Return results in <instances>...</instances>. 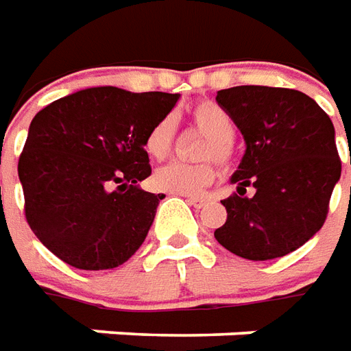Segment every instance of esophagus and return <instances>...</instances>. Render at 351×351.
<instances>
[{
  "label": "esophagus",
  "mask_w": 351,
  "mask_h": 351,
  "mask_svg": "<svg viewBox=\"0 0 351 351\" xmlns=\"http://www.w3.org/2000/svg\"><path fill=\"white\" fill-rule=\"evenodd\" d=\"M187 202L191 206H195V208H202L204 204L208 202V198H204V196H187Z\"/></svg>",
  "instance_id": "esophagus-1"
}]
</instances>
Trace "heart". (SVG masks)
Wrapping results in <instances>:
<instances>
[{
	"label": "heart",
	"instance_id": "obj_1",
	"mask_svg": "<svg viewBox=\"0 0 351 351\" xmlns=\"http://www.w3.org/2000/svg\"><path fill=\"white\" fill-rule=\"evenodd\" d=\"M189 119L196 130L208 136L200 149V158H213L215 162L228 168L234 158V123L225 109L213 101H198L189 109ZM176 140V121L166 115L158 119L145 136V151L149 155L162 160L171 153ZM217 180V168L211 162L185 164L173 162L156 171L153 183L158 191L170 195L193 196L200 195L204 189L210 187Z\"/></svg>",
	"mask_w": 351,
	"mask_h": 351
}]
</instances>
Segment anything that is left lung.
<instances>
[{
	"label": "left lung",
	"instance_id": "left-lung-1",
	"mask_svg": "<svg viewBox=\"0 0 351 351\" xmlns=\"http://www.w3.org/2000/svg\"><path fill=\"white\" fill-rule=\"evenodd\" d=\"M217 104L242 132L245 153L221 204L215 240L238 257L268 261L299 250L323 227L340 180L335 126L304 92L243 84L217 92ZM253 186L256 195L245 196Z\"/></svg>",
	"mask_w": 351,
	"mask_h": 351
}]
</instances>
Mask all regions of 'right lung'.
Instances as JSON below:
<instances>
[{"label": "right lung", "mask_w": 351, "mask_h": 351, "mask_svg": "<svg viewBox=\"0 0 351 351\" xmlns=\"http://www.w3.org/2000/svg\"><path fill=\"white\" fill-rule=\"evenodd\" d=\"M180 94L94 86L41 109L19 158L29 228L58 259L108 270L145 240L164 195L140 189L151 176L145 136Z\"/></svg>", "instance_id": "1"}]
</instances>
